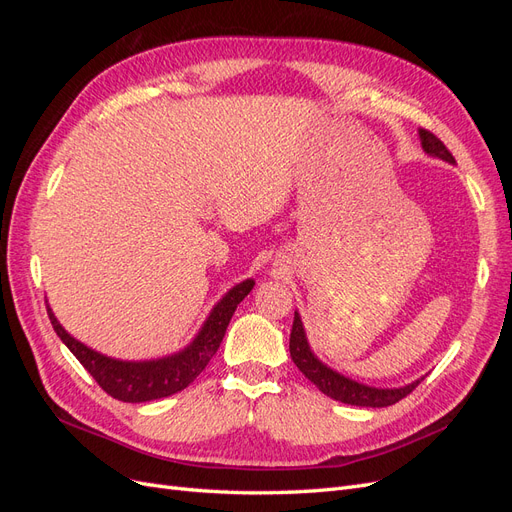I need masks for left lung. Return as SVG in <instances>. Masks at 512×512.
<instances>
[{
    "instance_id": "left-lung-1",
    "label": "left lung",
    "mask_w": 512,
    "mask_h": 512,
    "mask_svg": "<svg viewBox=\"0 0 512 512\" xmlns=\"http://www.w3.org/2000/svg\"><path fill=\"white\" fill-rule=\"evenodd\" d=\"M418 138H421V147L427 156L440 158L448 164H455V158L451 156V151L444 147V143L438 136H433L427 130H418ZM290 356H292L294 365L303 371V376L309 382H314L324 395L335 399V401H342V404L361 406V408L393 406L399 399L410 395L425 378L423 376L410 384L397 386V389H378V386H367V384L356 382L344 374H339V371L331 369L329 365H324L312 352V348H309L305 327H303L299 312H294V322H292V331H290Z\"/></svg>"
}]
</instances>
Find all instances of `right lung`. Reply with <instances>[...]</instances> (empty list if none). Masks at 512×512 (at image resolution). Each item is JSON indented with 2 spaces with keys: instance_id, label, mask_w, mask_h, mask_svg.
Returning <instances> with one entry per match:
<instances>
[{
  "instance_id": "1",
  "label": "right lung",
  "mask_w": 512,
  "mask_h": 512,
  "mask_svg": "<svg viewBox=\"0 0 512 512\" xmlns=\"http://www.w3.org/2000/svg\"><path fill=\"white\" fill-rule=\"evenodd\" d=\"M252 288L254 280H243L241 284L232 286L215 303L203 327L198 329L188 346L175 354L149 361H121L96 352L61 327L49 303H46V312H49L57 337L108 395L119 401H128V404H141V401L175 395L196 380L200 371L213 359V354L218 352L232 314H235L237 305L250 294Z\"/></svg>"
}]
</instances>
